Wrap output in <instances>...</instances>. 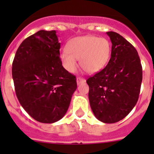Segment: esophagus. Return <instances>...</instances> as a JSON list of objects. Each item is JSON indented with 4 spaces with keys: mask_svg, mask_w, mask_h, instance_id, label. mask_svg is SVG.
<instances>
[{
    "mask_svg": "<svg viewBox=\"0 0 154 154\" xmlns=\"http://www.w3.org/2000/svg\"><path fill=\"white\" fill-rule=\"evenodd\" d=\"M84 82H86V80H85L84 78H83V77H78L77 78V83L78 85H80V83H84Z\"/></svg>",
    "mask_w": 154,
    "mask_h": 154,
    "instance_id": "obj_1",
    "label": "esophagus"
}]
</instances>
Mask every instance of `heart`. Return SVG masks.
<instances>
[{
  "label": "heart",
  "instance_id": "1",
  "mask_svg": "<svg viewBox=\"0 0 154 154\" xmlns=\"http://www.w3.org/2000/svg\"><path fill=\"white\" fill-rule=\"evenodd\" d=\"M110 42L104 37L85 35L71 40L67 51L61 53V60L64 67L69 72H74L77 60L86 72H98L106 66L111 55Z\"/></svg>",
  "mask_w": 154,
  "mask_h": 154
}]
</instances>
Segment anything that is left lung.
Masks as SVG:
<instances>
[{
    "mask_svg": "<svg viewBox=\"0 0 154 154\" xmlns=\"http://www.w3.org/2000/svg\"><path fill=\"white\" fill-rule=\"evenodd\" d=\"M112 42L111 57L103 69L86 80L88 99L95 117L103 123L122 120L136 106L142 81L137 51L116 32H106Z\"/></svg>",
    "mask_w": 154,
    "mask_h": 154,
    "instance_id": "1",
    "label": "left lung"
}]
</instances>
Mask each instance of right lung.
I'll use <instances>...</instances> for the list:
<instances>
[{"mask_svg":"<svg viewBox=\"0 0 154 154\" xmlns=\"http://www.w3.org/2000/svg\"><path fill=\"white\" fill-rule=\"evenodd\" d=\"M55 30H39L18 47L12 74L18 100L35 121L51 124L67 112L76 77L63 68Z\"/></svg>","mask_w":154,"mask_h":154,"instance_id":"1","label":"right lung"}]
</instances>
